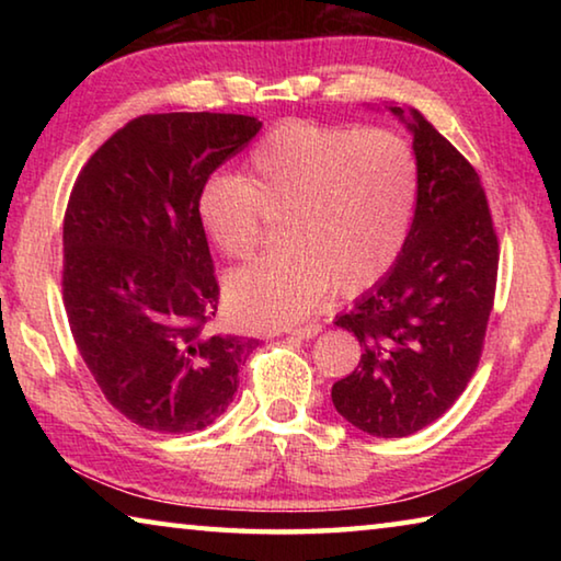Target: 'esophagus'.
I'll return each instance as SVG.
<instances>
[{"instance_id":"34e87169","label":"esophagus","mask_w":561,"mask_h":561,"mask_svg":"<svg viewBox=\"0 0 561 561\" xmlns=\"http://www.w3.org/2000/svg\"><path fill=\"white\" fill-rule=\"evenodd\" d=\"M321 331L319 324H307V327H289L284 329V334H289L294 339H314Z\"/></svg>"}]
</instances>
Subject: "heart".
Here are the masks:
<instances>
[{
    "label": "heart",
    "mask_w": 561,
    "mask_h": 561,
    "mask_svg": "<svg viewBox=\"0 0 561 561\" xmlns=\"http://www.w3.org/2000/svg\"><path fill=\"white\" fill-rule=\"evenodd\" d=\"M415 203L417 160L405 138L284 121L250 150L244 180H203L195 215L230 260L250 257L262 217H277L279 250L225 279L234 319L277 327L309 317L331 287L354 297L381 282L401 257Z\"/></svg>",
    "instance_id": "1"
}]
</instances>
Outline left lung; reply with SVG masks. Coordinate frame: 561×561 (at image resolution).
Masks as SVG:
<instances>
[{
    "label": "left lung",
    "instance_id": "left-lung-1",
    "mask_svg": "<svg viewBox=\"0 0 561 561\" xmlns=\"http://www.w3.org/2000/svg\"><path fill=\"white\" fill-rule=\"evenodd\" d=\"M388 111L413 136L415 215L393 270L334 321L364 351L331 401L358 431L405 438L438 421L478 368L500 252L474 168L421 111Z\"/></svg>",
    "mask_w": 561,
    "mask_h": 561
}]
</instances>
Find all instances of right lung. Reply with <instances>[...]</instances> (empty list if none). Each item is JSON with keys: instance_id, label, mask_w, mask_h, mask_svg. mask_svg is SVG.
Masks as SVG:
<instances>
[{"instance_id": "obj_1", "label": "right lung", "mask_w": 561, "mask_h": 561, "mask_svg": "<svg viewBox=\"0 0 561 561\" xmlns=\"http://www.w3.org/2000/svg\"><path fill=\"white\" fill-rule=\"evenodd\" d=\"M262 123L153 113L83 165L64 217V307L106 401L156 433L215 423L257 339L215 334L217 287L195 195Z\"/></svg>"}]
</instances>
